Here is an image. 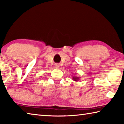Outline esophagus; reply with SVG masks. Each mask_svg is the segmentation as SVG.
Returning <instances> with one entry per match:
<instances>
[{
  "label": "esophagus",
  "instance_id": "34e87169",
  "mask_svg": "<svg viewBox=\"0 0 124 124\" xmlns=\"http://www.w3.org/2000/svg\"><path fill=\"white\" fill-rule=\"evenodd\" d=\"M54 67H55L56 68H59L60 64H58V63H56V64H54Z\"/></svg>",
  "mask_w": 124,
  "mask_h": 124
}]
</instances>
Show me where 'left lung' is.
I'll return each instance as SVG.
<instances>
[{"instance_id": "left-lung-1", "label": "left lung", "mask_w": 124, "mask_h": 124, "mask_svg": "<svg viewBox=\"0 0 124 124\" xmlns=\"http://www.w3.org/2000/svg\"><path fill=\"white\" fill-rule=\"evenodd\" d=\"M72 77H73V78H72L73 80L75 81H78L80 80L79 77H76V76H72Z\"/></svg>"}]
</instances>
